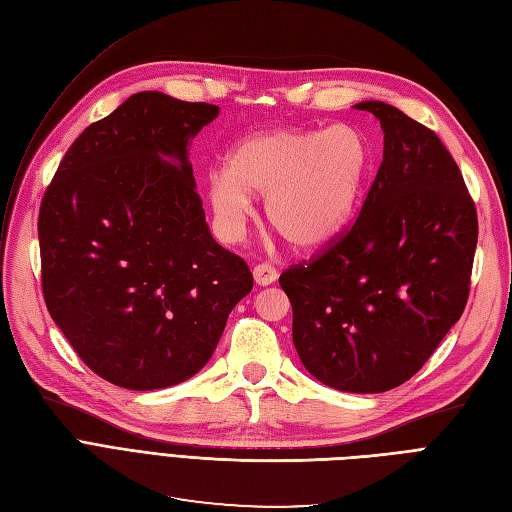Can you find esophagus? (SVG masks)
<instances>
[{
  "mask_svg": "<svg viewBox=\"0 0 512 512\" xmlns=\"http://www.w3.org/2000/svg\"><path fill=\"white\" fill-rule=\"evenodd\" d=\"M254 280L258 286H269L277 280V269L269 262H260V265L254 267Z\"/></svg>",
  "mask_w": 512,
  "mask_h": 512,
  "instance_id": "34e87169",
  "label": "esophagus"
}]
</instances>
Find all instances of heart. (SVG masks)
<instances>
[{"mask_svg":"<svg viewBox=\"0 0 512 512\" xmlns=\"http://www.w3.org/2000/svg\"><path fill=\"white\" fill-rule=\"evenodd\" d=\"M369 170L365 138L350 126L254 134L209 175V200L228 230L252 213L250 194H267L271 228L294 250H316L348 224Z\"/></svg>","mask_w":512,"mask_h":512,"instance_id":"b5f03b06","label":"heart"}]
</instances>
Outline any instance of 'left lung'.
Wrapping results in <instances>:
<instances>
[{"instance_id": "left-lung-1", "label": "left lung", "mask_w": 512, "mask_h": 512, "mask_svg": "<svg viewBox=\"0 0 512 512\" xmlns=\"http://www.w3.org/2000/svg\"><path fill=\"white\" fill-rule=\"evenodd\" d=\"M382 164L359 218L280 275L305 369L348 393L410 380L468 303L478 218L438 134L384 102Z\"/></svg>"}]
</instances>
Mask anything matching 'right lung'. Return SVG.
Returning <instances> with one entry per match:
<instances>
[{
	"label": "right lung",
	"mask_w": 512,
	"mask_h": 512,
	"mask_svg": "<svg viewBox=\"0 0 512 512\" xmlns=\"http://www.w3.org/2000/svg\"><path fill=\"white\" fill-rule=\"evenodd\" d=\"M218 113L134 94L85 128L44 192L46 309L81 361L123 389L192 378L254 288L245 260L211 237L188 162L190 138Z\"/></svg>",
	"instance_id": "add662e5"
}]
</instances>
